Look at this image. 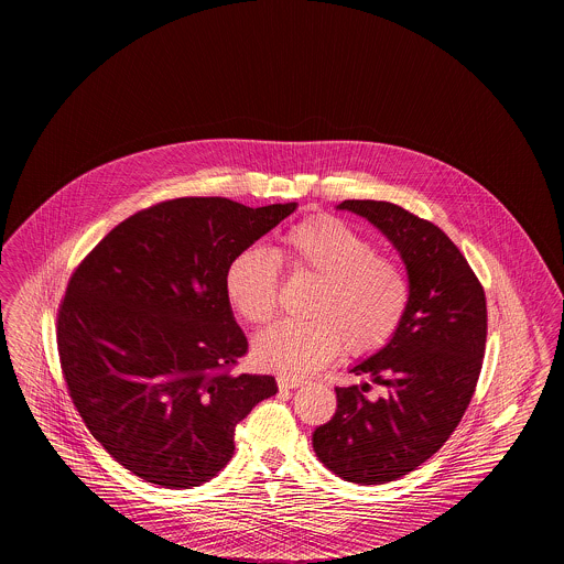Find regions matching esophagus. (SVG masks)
Wrapping results in <instances>:
<instances>
[{
    "label": "esophagus",
    "instance_id": "1",
    "mask_svg": "<svg viewBox=\"0 0 564 564\" xmlns=\"http://www.w3.org/2000/svg\"><path fill=\"white\" fill-rule=\"evenodd\" d=\"M307 382L301 380V378H291V376H278V388L280 390H291V388H301Z\"/></svg>",
    "mask_w": 564,
    "mask_h": 564
}]
</instances>
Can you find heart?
I'll list each match as a JSON object with an SVG mask.
<instances>
[{
	"instance_id": "b5f03b06",
	"label": "heart",
	"mask_w": 564,
	"mask_h": 564,
	"mask_svg": "<svg viewBox=\"0 0 564 564\" xmlns=\"http://www.w3.org/2000/svg\"><path fill=\"white\" fill-rule=\"evenodd\" d=\"M278 257L295 275L318 280L305 323L282 321L257 339L254 360L271 371L310 376L337 352H378L410 310L405 269L378 254L376 243L335 216H310L286 229ZM225 295L239 316L263 325L278 307V263L261 248H243L225 269Z\"/></svg>"
}]
</instances>
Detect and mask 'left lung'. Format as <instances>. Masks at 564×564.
<instances>
[{"instance_id": "1", "label": "left lung", "mask_w": 564, "mask_h": 564, "mask_svg": "<svg viewBox=\"0 0 564 564\" xmlns=\"http://www.w3.org/2000/svg\"><path fill=\"white\" fill-rule=\"evenodd\" d=\"M401 254L412 299L403 325L376 355L350 371L384 384L369 400V382L335 388L337 412L312 444L328 471L360 486L414 471L449 440L467 412L486 350V295L467 259L433 223L371 199H348Z\"/></svg>"}]
</instances>
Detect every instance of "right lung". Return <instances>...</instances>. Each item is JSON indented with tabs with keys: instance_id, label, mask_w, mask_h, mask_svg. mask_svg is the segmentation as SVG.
<instances>
[{
	"instance_id": "obj_1",
	"label": "right lung",
	"mask_w": 564,
	"mask_h": 564,
	"mask_svg": "<svg viewBox=\"0 0 564 564\" xmlns=\"http://www.w3.org/2000/svg\"><path fill=\"white\" fill-rule=\"evenodd\" d=\"M295 208L161 202L72 273L57 314L61 371L90 435L131 474L176 490L206 484L231 460L239 422L278 392L271 376L231 373L248 341L225 269Z\"/></svg>"
}]
</instances>
